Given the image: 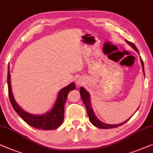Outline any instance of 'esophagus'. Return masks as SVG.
<instances>
[{"label": "esophagus", "instance_id": "1", "mask_svg": "<svg viewBox=\"0 0 153 153\" xmlns=\"http://www.w3.org/2000/svg\"><path fill=\"white\" fill-rule=\"evenodd\" d=\"M77 84H78V85H80V84H81V82H78H78H77Z\"/></svg>", "mask_w": 153, "mask_h": 153}]
</instances>
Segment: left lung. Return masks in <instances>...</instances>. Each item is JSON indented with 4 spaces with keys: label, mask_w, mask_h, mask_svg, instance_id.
I'll return each mask as SVG.
<instances>
[{
    "label": "left lung",
    "mask_w": 153,
    "mask_h": 153,
    "mask_svg": "<svg viewBox=\"0 0 153 153\" xmlns=\"http://www.w3.org/2000/svg\"><path fill=\"white\" fill-rule=\"evenodd\" d=\"M126 42L128 43L129 45L131 46H132V47L136 51L139 53L138 49L136 48V46H135V44L132 43V42H128L127 41V40H126ZM141 63H142V66H143V73H145V71H144V65H143V60L141 59ZM80 96H81V98H82V102L83 103H84L86 109H87V112H88V117H89V119H90V122L92 123L94 126H95L98 127V128H104V129H109V128H116V127L119 126H121L123 124V123H125L126 121H128L129 119L128 120H126V121H124V122L121 123H119V124H117V125H111V124H107V123H103L102 122V121H100L99 119H97V118L96 117V116L94 115V112H93V110H92V108H91V104H90V94L87 91L85 90L83 88H80Z\"/></svg>",
    "instance_id": "1"
}]
</instances>
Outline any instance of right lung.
<instances>
[{
	"label": "right lung",
	"instance_id": "obj_1",
	"mask_svg": "<svg viewBox=\"0 0 153 153\" xmlns=\"http://www.w3.org/2000/svg\"><path fill=\"white\" fill-rule=\"evenodd\" d=\"M7 80L10 101L11 102L13 109L27 124L34 128L42 129V130H53V129L59 128L60 126L62 124L63 119H64V106L66 102L67 96L71 90L75 89L74 82L71 83L69 85L60 90L56 102L51 111L43 115L38 116L30 114L27 112L25 111L15 102L14 97L13 95L12 90H11L10 74L9 72V67L7 70Z\"/></svg>",
	"mask_w": 153,
	"mask_h": 153
}]
</instances>
